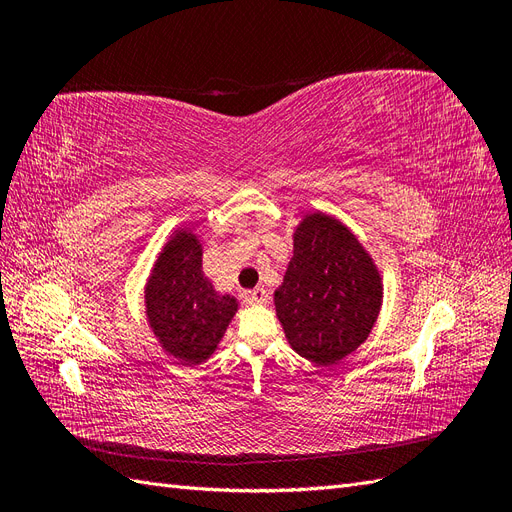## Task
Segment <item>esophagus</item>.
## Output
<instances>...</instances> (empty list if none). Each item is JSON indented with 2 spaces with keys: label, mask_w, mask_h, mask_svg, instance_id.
Wrapping results in <instances>:
<instances>
[{
  "label": "esophagus",
  "mask_w": 512,
  "mask_h": 512,
  "mask_svg": "<svg viewBox=\"0 0 512 512\" xmlns=\"http://www.w3.org/2000/svg\"><path fill=\"white\" fill-rule=\"evenodd\" d=\"M245 299H247V303H252V305H265L269 301V292L260 286V288H254V290L247 292Z\"/></svg>",
  "instance_id": "1"
}]
</instances>
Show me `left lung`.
<instances>
[{
    "label": "left lung",
    "instance_id": "8db88e82",
    "mask_svg": "<svg viewBox=\"0 0 512 512\" xmlns=\"http://www.w3.org/2000/svg\"><path fill=\"white\" fill-rule=\"evenodd\" d=\"M382 299L380 267L361 239L331 213H305L273 292L290 348L320 367L342 361L369 337Z\"/></svg>",
    "mask_w": 512,
    "mask_h": 512
}]
</instances>
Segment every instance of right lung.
Instances as JSON below:
<instances>
[{"mask_svg":"<svg viewBox=\"0 0 512 512\" xmlns=\"http://www.w3.org/2000/svg\"><path fill=\"white\" fill-rule=\"evenodd\" d=\"M239 299L218 292L203 271V237L179 226L156 256L145 284V316L160 350L179 365H200L218 350Z\"/></svg>","mask_w":512,"mask_h":512,"instance_id":"add662e5","label":"right lung"}]
</instances>
